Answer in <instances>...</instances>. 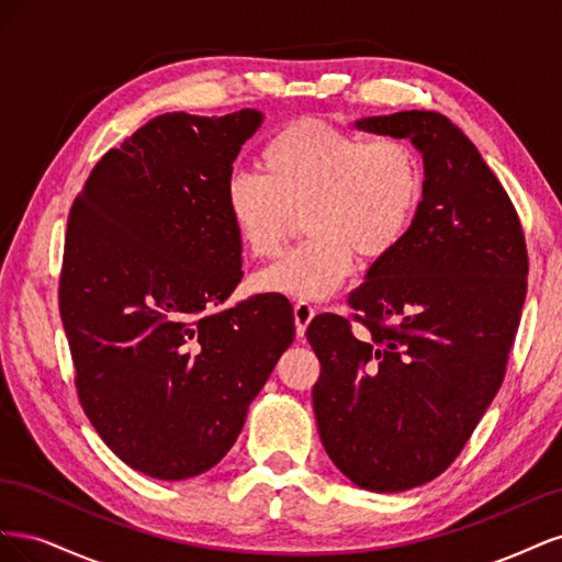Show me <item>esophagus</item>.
<instances>
[{"label": "esophagus", "mask_w": 562, "mask_h": 562, "mask_svg": "<svg viewBox=\"0 0 562 562\" xmlns=\"http://www.w3.org/2000/svg\"><path fill=\"white\" fill-rule=\"evenodd\" d=\"M293 314H295V330H297V337H302V335H304V330H307V326L312 323V318H314L316 310L312 307L310 302L300 300V302H295Z\"/></svg>", "instance_id": "esophagus-1"}]
</instances>
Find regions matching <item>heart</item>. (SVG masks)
Returning <instances> with one entry per match:
<instances>
[{
    "instance_id": "obj_1",
    "label": "heart",
    "mask_w": 562,
    "mask_h": 562,
    "mask_svg": "<svg viewBox=\"0 0 562 562\" xmlns=\"http://www.w3.org/2000/svg\"><path fill=\"white\" fill-rule=\"evenodd\" d=\"M424 196L413 145L304 116L281 126L260 151V173L236 171L225 211L255 260L281 250L302 217L297 248L260 271L252 288L295 300L330 297L353 271L356 255L384 260L411 232Z\"/></svg>"
}]
</instances>
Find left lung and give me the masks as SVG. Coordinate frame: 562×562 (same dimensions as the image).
<instances>
[{
    "label": "left lung",
    "mask_w": 562,
    "mask_h": 562,
    "mask_svg": "<svg viewBox=\"0 0 562 562\" xmlns=\"http://www.w3.org/2000/svg\"><path fill=\"white\" fill-rule=\"evenodd\" d=\"M356 126L411 138L424 196L401 246L349 293L350 318L316 316L307 339L321 443L351 483L403 492L443 473L499 391L527 291L518 213L448 116L396 112Z\"/></svg>",
    "instance_id": "8db88e82"
}]
</instances>
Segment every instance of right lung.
Here are the masks:
<instances>
[{"label":"right lung","mask_w":562,"mask_h":562,"mask_svg":"<svg viewBox=\"0 0 562 562\" xmlns=\"http://www.w3.org/2000/svg\"><path fill=\"white\" fill-rule=\"evenodd\" d=\"M262 114H161L95 164L67 220L58 285L83 413L159 481L215 467L295 337L283 295L213 312L241 244L225 184Z\"/></svg>","instance_id":"add662e5"}]
</instances>
